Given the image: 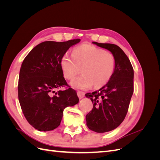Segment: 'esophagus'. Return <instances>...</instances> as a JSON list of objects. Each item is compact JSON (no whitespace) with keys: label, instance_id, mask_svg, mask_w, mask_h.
Here are the masks:
<instances>
[{"label":"esophagus","instance_id":"esophagus-1","mask_svg":"<svg viewBox=\"0 0 160 160\" xmlns=\"http://www.w3.org/2000/svg\"><path fill=\"white\" fill-rule=\"evenodd\" d=\"M77 95H78L79 99H81V98H83L85 97V93L83 91H77Z\"/></svg>","mask_w":160,"mask_h":160}]
</instances>
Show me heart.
<instances>
[{"instance_id": "1", "label": "heart", "mask_w": 160, "mask_h": 160, "mask_svg": "<svg viewBox=\"0 0 160 160\" xmlns=\"http://www.w3.org/2000/svg\"><path fill=\"white\" fill-rule=\"evenodd\" d=\"M61 68L65 78L71 80L75 88L86 89L92 85L100 88L105 85L112 77L116 66V60L111 52L94 45L84 44L75 47L72 55L65 54L61 61Z\"/></svg>"}]
</instances>
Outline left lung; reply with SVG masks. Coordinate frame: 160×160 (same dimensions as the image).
Returning a JSON list of instances; mask_svg holds the SVG:
<instances>
[{
	"label": "left lung",
	"mask_w": 160,
	"mask_h": 160,
	"mask_svg": "<svg viewBox=\"0 0 160 160\" xmlns=\"http://www.w3.org/2000/svg\"><path fill=\"white\" fill-rule=\"evenodd\" d=\"M93 44L111 52L116 60L113 74L107 84L85 96L93 103L86 115L89 129L105 133L117 128L127 115L133 93V69L128 56L119 47L111 43Z\"/></svg>",
	"instance_id": "8db88e82"
}]
</instances>
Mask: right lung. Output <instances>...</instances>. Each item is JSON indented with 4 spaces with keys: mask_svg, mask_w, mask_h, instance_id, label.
I'll return each instance as SVG.
<instances>
[{
    "mask_svg": "<svg viewBox=\"0 0 160 160\" xmlns=\"http://www.w3.org/2000/svg\"><path fill=\"white\" fill-rule=\"evenodd\" d=\"M79 38L65 42L45 41L37 45L24 59L19 73L18 101L27 122L38 131L56 129L63 110L79 103L77 92L63 77L61 61ZM66 86L64 91L60 89Z\"/></svg>",
    "mask_w": 160,
    "mask_h": 160,
    "instance_id": "right-lung-1",
    "label": "right lung"
}]
</instances>
